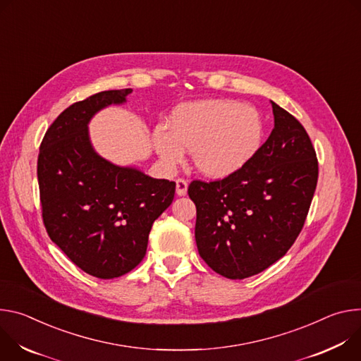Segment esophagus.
<instances>
[{
    "instance_id": "esophagus-1",
    "label": "esophagus",
    "mask_w": 361,
    "mask_h": 361,
    "mask_svg": "<svg viewBox=\"0 0 361 361\" xmlns=\"http://www.w3.org/2000/svg\"><path fill=\"white\" fill-rule=\"evenodd\" d=\"M186 192H188V182L185 179H178L176 180V195L185 196Z\"/></svg>"
}]
</instances>
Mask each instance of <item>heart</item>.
Wrapping results in <instances>:
<instances>
[{"label": "heart", "instance_id": "1", "mask_svg": "<svg viewBox=\"0 0 361 361\" xmlns=\"http://www.w3.org/2000/svg\"><path fill=\"white\" fill-rule=\"evenodd\" d=\"M262 139L264 125L257 109L218 99L178 106L171 116V130L154 129L152 142L166 168L178 166L185 150H192L196 169L219 179L244 168Z\"/></svg>", "mask_w": 361, "mask_h": 361}]
</instances>
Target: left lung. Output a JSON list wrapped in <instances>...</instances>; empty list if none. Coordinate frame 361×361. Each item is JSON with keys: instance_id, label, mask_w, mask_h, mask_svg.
Returning a JSON list of instances; mask_svg holds the SVG:
<instances>
[{"instance_id": "obj_1", "label": "left lung", "mask_w": 361, "mask_h": 361, "mask_svg": "<svg viewBox=\"0 0 361 361\" xmlns=\"http://www.w3.org/2000/svg\"><path fill=\"white\" fill-rule=\"evenodd\" d=\"M274 129L250 162L222 180H193L199 255L219 275L244 279L283 258L305 222L318 178L298 120L271 102Z\"/></svg>"}]
</instances>
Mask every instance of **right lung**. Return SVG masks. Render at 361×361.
Wrapping results in <instances>:
<instances>
[{
  "mask_svg": "<svg viewBox=\"0 0 361 361\" xmlns=\"http://www.w3.org/2000/svg\"><path fill=\"white\" fill-rule=\"evenodd\" d=\"M132 92H100L67 107L46 132L37 162L49 236L78 268L102 279L125 275L143 259L152 225L176 188L111 164L92 145L93 116L126 103Z\"/></svg>",
  "mask_w": 361,
  "mask_h": 361,
  "instance_id": "1",
  "label": "right lung"
}]
</instances>
